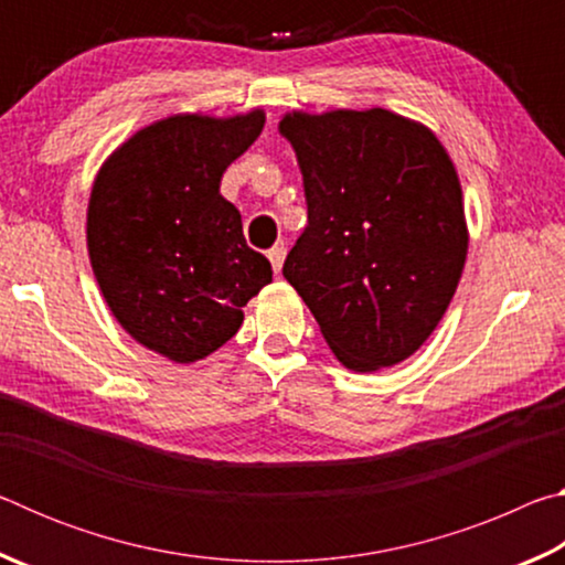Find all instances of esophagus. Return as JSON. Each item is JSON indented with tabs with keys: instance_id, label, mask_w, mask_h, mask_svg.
<instances>
[{
	"instance_id": "esophagus-1",
	"label": "esophagus",
	"mask_w": 565,
	"mask_h": 565,
	"mask_svg": "<svg viewBox=\"0 0 565 565\" xmlns=\"http://www.w3.org/2000/svg\"><path fill=\"white\" fill-rule=\"evenodd\" d=\"M284 259H286V246H284V244H279V246L269 248V262H271V269H274L276 274L281 271Z\"/></svg>"
}]
</instances>
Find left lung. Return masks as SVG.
Returning a JSON list of instances; mask_svg holds the SVG:
<instances>
[{
  "label": "left lung",
  "instance_id": "8db88e82",
  "mask_svg": "<svg viewBox=\"0 0 565 565\" xmlns=\"http://www.w3.org/2000/svg\"><path fill=\"white\" fill-rule=\"evenodd\" d=\"M309 224L284 276L351 371L408 359L461 279L468 232L454 161L424 124L386 109L286 114Z\"/></svg>",
  "mask_w": 565,
  "mask_h": 565
}]
</instances>
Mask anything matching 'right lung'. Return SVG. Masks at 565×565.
<instances>
[{
	"label": "right lung",
	"instance_id": "obj_1",
	"mask_svg": "<svg viewBox=\"0 0 565 565\" xmlns=\"http://www.w3.org/2000/svg\"><path fill=\"white\" fill-rule=\"evenodd\" d=\"M264 111L179 114L134 134L94 179L87 246L117 321L177 363L209 356L242 327V306L271 281L246 246L242 214L218 191L254 145Z\"/></svg>",
	"mask_w": 565,
	"mask_h": 565
}]
</instances>
